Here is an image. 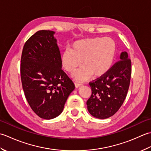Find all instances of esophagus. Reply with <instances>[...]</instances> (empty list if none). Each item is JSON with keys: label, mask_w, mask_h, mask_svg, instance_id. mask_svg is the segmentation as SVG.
<instances>
[{"label": "esophagus", "mask_w": 151, "mask_h": 151, "mask_svg": "<svg viewBox=\"0 0 151 151\" xmlns=\"http://www.w3.org/2000/svg\"><path fill=\"white\" fill-rule=\"evenodd\" d=\"M82 85H83L82 83H78V82H76L75 83V87H76V88H78L79 87H81Z\"/></svg>", "instance_id": "esophagus-1"}]
</instances>
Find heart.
I'll list each match as a JSON object with an SVG mask.
<instances>
[{
  "label": "heart",
  "instance_id": "1",
  "mask_svg": "<svg viewBox=\"0 0 151 151\" xmlns=\"http://www.w3.org/2000/svg\"><path fill=\"white\" fill-rule=\"evenodd\" d=\"M116 53L115 42L110 38H91L73 42L70 50L63 52L60 62L64 69L73 73L78 67L73 78L77 81H83L91 75L100 78L109 71Z\"/></svg>",
  "mask_w": 151,
  "mask_h": 151
}]
</instances>
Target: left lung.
I'll list each match as a JSON object with an SVG mask.
<instances>
[{
  "instance_id": "8db88e82",
  "label": "left lung",
  "mask_w": 151,
  "mask_h": 151,
  "mask_svg": "<svg viewBox=\"0 0 151 151\" xmlns=\"http://www.w3.org/2000/svg\"><path fill=\"white\" fill-rule=\"evenodd\" d=\"M131 72V60L127 52L124 51L120 55V61L106 75L89 83L92 94L87 105L92 116L105 119L117 111L127 95Z\"/></svg>"
}]
</instances>
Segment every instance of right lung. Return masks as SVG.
<instances>
[{
	"label": "right lung",
	"mask_w": 151,
	"mask_h": 151,
	"mask_svg": "<svg viewBox=\"0 0 151 151\" xmlns=\"http://www.w3.org/2000/svg\"><path fill=\"white\" fill-rule=\"evenodd\" d=\"M55 32L42 30L26 42L21 59V78L26 99L44 119L57 117L74 90L72 81L62 70Z\"/></svg>",
	"instance_id": "add662e5"
}]
</instances>
